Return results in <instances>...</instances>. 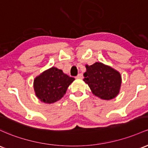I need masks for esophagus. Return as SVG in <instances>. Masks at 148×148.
<instances>
[{"label": "esophagus", "instance_id": "1", "mask_svg": "<svg viewBox=\"0 0 148 148\" xmlns=\"http://www.w3.org/2000/svg\"><path fill=\"white\" fill-rule=\"evenodd\" d=\"M83 77V74H79L77 75V78H82Z\"/></svg>", "mask_w": 148, "mask_h": 148}]
</instances>
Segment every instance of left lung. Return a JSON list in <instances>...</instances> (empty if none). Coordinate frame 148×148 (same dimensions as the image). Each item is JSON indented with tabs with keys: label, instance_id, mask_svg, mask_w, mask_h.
<instances>
[{
	"label": "left lung",
	"instance_id": "left-lung-1",
	"mask_svg": "<svg viewBox=\"0 0 148 148\" xmlns=\"http://www.w3.org/2000/svg\"><path fill=\"white\" fill-rule=\"evenodd\" d=\"M84 82L90 87L92 93L104 100L114 98L119 92L121 75L117 71L101 62L86 66Z\"/></svg>",
	"mask_w": 148,
	"mask_h": 148
}]
</instances>
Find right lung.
<instances>
[{
    "label": "right lung",
    "mask_w": 148,
    "mask_h": 148,
    "mask_svg": "<svg viewBox=\"0 0 148 148\" xmlns=\"http://www.w3.org/2000/svg\"><path fill=\"white\" fill-rule=\"evenodd\" d=\"M74 80V78L64 74L61 69L52 67L35 79L36 95L43 103H55L62 98Z\"/></svg>",
    "instance_id": "right-lung-1"
}]
</instances>
